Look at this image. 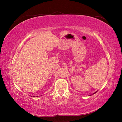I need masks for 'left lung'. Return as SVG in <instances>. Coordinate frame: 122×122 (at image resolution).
<instances>
[{"label": "left lung", "instance_id": "8db88e82", "mask_svg": "<svg viewBox=\"0 0 122 122\" xmlns=\"http://www.w3.org/2000/svg\"><path fill=\"white\" fill-rule=\"evenodd\" d=\"M97 92H95V93H93V94H95V93H97Z\"/></svg>", "mask_w": 122, "mask_h": 122}]
</instances>
